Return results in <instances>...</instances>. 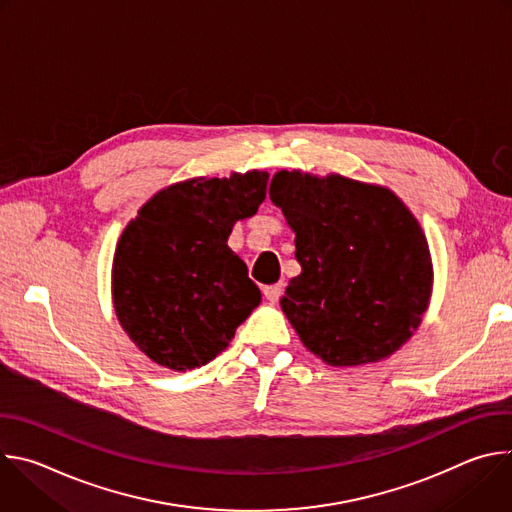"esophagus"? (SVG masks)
Wrapping results in <instances>:
<instances>
[{"mask_svg": "<svg viewBox=\"0 0 512 512\" xmlns=\"http://www.w3.org/2000/svg\"><path fill=\"white\" fill-rule=\"evenodd\" d=\"M281 294H283V283H273V285L263 287V296L271 304H275L281 298Z\"/></svg>", "mask_w": 512, "mask_h": 512, "instance_id": "obj_1", "label": "esophagus"}]
</instances>
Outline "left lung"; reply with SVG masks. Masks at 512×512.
<instances>
[{
	"mask_svg": "<svg viewBox=\"0 0 512 512\" xmlns=\"http://www.w3.org/2000/svg\"><path fill=\"white\" fill-rule=\"evenodd\" d=\"M269 198L296 233L302 273L279 304L302 344L340 369L395 354L419 328L433 289L415 214L387 186L340 174L279 170Z\"/></svg>",
	"mask_w": 512,
	"mask_h": 512,
	"instance_id": "1",
	"label": "left lung"
}]
</instances>
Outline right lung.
Wrapping results in <instances>:
<instances>
[{"label": "right lung", "instance_id": "obj_1", "mask_svg": "<svg viewBox=\"0 0 512 512\" xmlns=\"http://www.w3.org/2000/svg\"><path fill=\"white\" fill-rule=\"evenodd\" d=\"M267 172L190 178L156 192L123 229L111 298L131 342L170 371L221 354L261 291L227 245L237 221L265 200Z\"/></svg>", "mask_w": 512, "mask_h": 512}]
</instances>
